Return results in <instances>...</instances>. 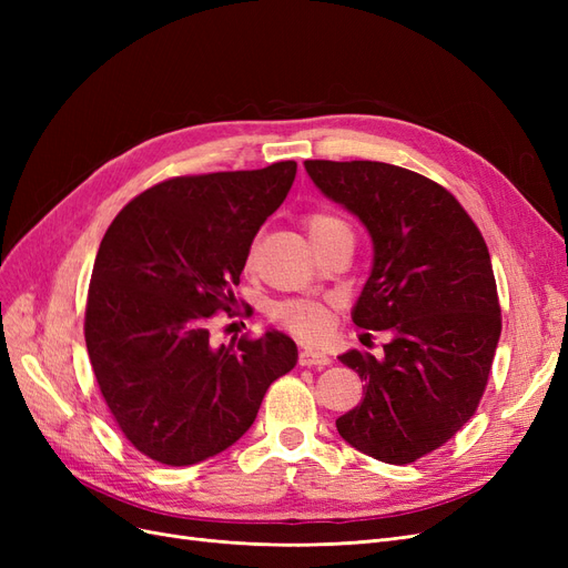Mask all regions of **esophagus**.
Wrapping results in <instances>:
<instances>
[{
	"label": "esophagus",
	"mask_w": 568,
	"mask_h": 568,
	"mask_svg": "<svg viewBox=\"0 0 568 568\" xmlns=\"http://www.w3.org/2000/svg\"><path fill=\"white\" fill-rule=\"evenodd\" d=\"M298 363L303 367H326L332 363V357L322 353V351H313V348H303L298 355Z\"/></svg>",
	"instance_id": "esophagus-1"
}]
</instances>
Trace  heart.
<instances>
[{"mask_svg": "<svg viewBox=\"0 0 568 568\" xmlns=\"http://www.w3.org/2000/svg\"><path fill=\"white\" fill-rule=\"evenodd\" d=\"M305 230L311 234L313 244L322 242V239L338 234V232H351V225L346 220L329 211H315L305 215ZM274 322L286 326L288 332L305 341H317L326 332L332 329L334 324V307L329 301H317V298H286L272 307Z\"/></svg>", "mask_w": 568, "mask_h": 568, "instance_id": "1", "label": "heart"}]
</instances>
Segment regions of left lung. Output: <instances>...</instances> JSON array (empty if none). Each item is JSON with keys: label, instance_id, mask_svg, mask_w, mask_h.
<instances>
[{"label": "left lung", "instance_id": "obj_1", "mask_svg": "<svg viewBox=\"0 0 568 568\" xmlns=\"http://www.w3.org/2000/svg\"><path fill=\"white\" fill-rule=\"evenodd\" d=\"M305 170L369 230L374 265L353 322L390 334L379 357H338L365 386L336 428L359 453L409 464L448 443L488 386L503 332L488 246L448 189L407 168L305 161Z\"/></svg>", "mask_w": 568, "mask_h": 568}]
</instances>
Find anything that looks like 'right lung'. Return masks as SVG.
Returning <instances> with one entry per match:
<instances>
[{
    "mask_svg": "<svg viewBox=\"0 0 568 568\" xmlns=\"http://www.w3.org/2000/svg\"><path fill=\"white\" fill-rule=\"evenodd\" d=\"M294 178L296 161L170 178L134 196L101 239L84 343L113 422L149 459L186 467L227 450L270 384L294 369L296 343L282 332L211 343L253 236Z\"/></svg>",
    "mask_w": 568,
    "mask_h": 568,
    "instance_id": "1",
    "label": "right lung"
}]
</instances>
